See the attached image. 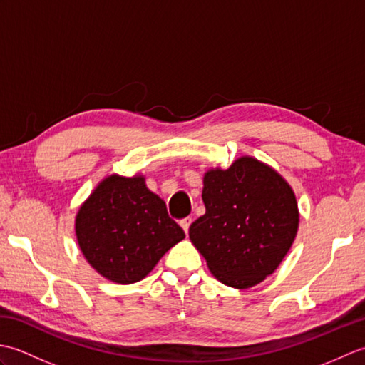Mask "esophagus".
Wrapping results in <instances>:
<instances>
[{
	"label": "esophagus",
	"instance_id": "1",
	"mask_svg": "<svg viewBox=\"0 0 365 365\" xmlns=\"http://www.w3.org/2000/svg\"><path fill=\"white\" fill-rule=\"evenodd\" d=\"M180 226H182V229L185 230V234H188L190 226H191V218H185V220H182V221H180Z\"/></svg>",
	"mask_w": 365,
	"mask_h": 365
}]
</instances>
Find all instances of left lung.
Wrapping results in <instances>:
<instances>
[{"label":"left lung","instance_id":"1","mask_svg":"<svg viewBox=\"0 0 365 365\" xmlns=\"http://www.w3.org/2000/svg\"><path fill=\"white\" fill-rule=\"evenodd\" d=\"M202 200L205 215L190 226V240L210 273L240 290L273 274L299 226L289 182L267 163L245 155L227 169L207 170Z\"/></svg>","mask_w":365,"mask_h":365}]
</instances>
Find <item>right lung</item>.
<instances>
[{
  "label": "right lung",
  "mask_w": 365,
  "mask_h": 365,
  "mask_svg": "<svg viewBox=\"0 0 365 365\" xmlns=\"http://www.w3.org/2000/svg\"><path fill=\"white\" fill-rule=\"evenodd\" d=\"M80 251L100 276L115 284L141 281L185 232L143 174L106 175L75 216Z\"/></svg>",
  "instance_id": "add662e5"
}]
</instances>
